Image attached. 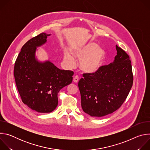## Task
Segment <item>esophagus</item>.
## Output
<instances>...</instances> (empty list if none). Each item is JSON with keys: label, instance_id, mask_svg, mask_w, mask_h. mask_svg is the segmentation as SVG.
Returning a JSON list of instances; mask_svg holds the SVG:
<instances>
[{"label": "esophagus", "instance_id": "esophagus-1", "mask_svg": "<svg viewBox=\"0 0 150 150\" xmlns=\"http://www.w3.org/2000/svg\"><path fill=\"white\" fill-rule=\"evenodd\" d=\"M78 80H79V76H78V75H76V76H75L74 77V82L75 83H77L78 81Z\"/></svg>", "mask_w": 150, "mask_h": 150}]
</instances>
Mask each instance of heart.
<instances>
[{
	"mask_svg": "<svg viewBox=\"0 0 150 150\" xmlns=\"http://www.w3.org/2000/svg\"><path fill=\"white\" fill-rule=\"evenodd\" d=\"M74 55L80 59V68L85 72L93 74L98 71L102 67L105 58V52L95 42H89L78 47L74 51ZM64 58L70 65L74 63L73 56L67 51Z\"/></svg>",
	"mask_w": 150,
	"mask_h": 150,
	"instance_id": "heart-1",
	"label": "heart"
}]
</instances>
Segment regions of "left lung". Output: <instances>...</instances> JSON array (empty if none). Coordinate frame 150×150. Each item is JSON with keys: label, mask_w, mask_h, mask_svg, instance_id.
Wrapping results in <instances>:
<instances>
[{"label": "left lung", "mask_w": 150, "mask_h": 150, "mask_svg": "<svg viewBox=\"0 0 150 150\" xmlns=\"http://www.w3.org/2000/svg\"><path fill=\"white\" fill-rule=\"evenodd\" d=\"M113 63L95 73L83 74L78 82L83 111L93 117H103L117 110L127 98L133 84L129 56L116 46Z\"/></svg>", "instance_id": "obj_1"}]
</instances>
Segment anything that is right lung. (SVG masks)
Listing matches in <instances>:
<instances>
[{"label": "right lung", "mask_w": 150, "mask_h": 150, "mask_svg": "<svg viewBox=\"0 0 150 150\" xmlns=\"http://www.w3.org/2000/svg\"><path fill=\"white\" fill-rule=\"evenodd\" d=\"M50 34L42 33L23 46L15 63L14 77L23 102L38 113H50L57 105V94L72 82L74 72L62 70L49 60L39 62L37 47L45 45Z\"/></svg>", "instance_id": "right-lung-1"}]
</instances>
